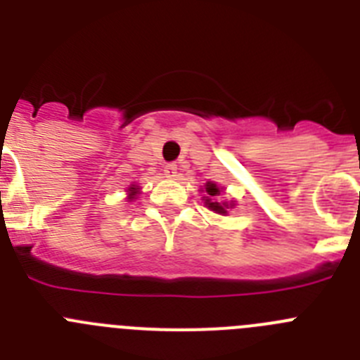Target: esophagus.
Listing matches in <instances>:
<instances>
[{
  "label": "esophagus",
  "instance_id": "1",
  "mask_svg": "<svg viewBox=\"0 0 360 360\" xmlns=\"http://www.w3.org/2000/svg\"><path fill=\"white\" fill-rule=\"evenodd\" d=\"M176 169H178L176 164H167L164 167V174L167 178H174V176H176Z\"/></svg>",
  "mask_w": 360,
  "mask_h": 360
}]
</instances>
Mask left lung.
I'll list each match as a JSON object with an SVG mask.
<instances>
[{
	"label": "left lung",
	"instance_id": "8db88e82",
	"mask_svg": "<svg viewBox=\"0 0 360 360\" xmlns=\"http://www.w3.org/2000/svg\"><path fill=\"white\" fill-rule=\"evenodd\" d=\"M205 191H207V195L205 196V203L209 205V209H212L214 212H219V214H225L229 209V203H219V202H212V200H216V196H219V189L216 184H211L207 182V186H205ZM231 207H232V203H231Z\"/></svg>",
	"mask_w": 360,
	"mask_h": 360
}]
</instances>
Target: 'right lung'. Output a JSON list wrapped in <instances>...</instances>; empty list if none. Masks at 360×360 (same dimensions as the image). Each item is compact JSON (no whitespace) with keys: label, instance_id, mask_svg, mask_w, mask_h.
<instances>
[{"label":"right lung","instance_id":"obj_1","mask_svg":"<svg viewBox=\"0 0 360 360\" xmlns=\"http://www.w3.org/2000/svg\"><path fill=\"white\" fill-rule=\"evenodd\" d=\"M136 191H135V187H131V196H129V198H133V195H135Z\"/></svg>","mask_w":360,"mask_h":360}]
</instances>
